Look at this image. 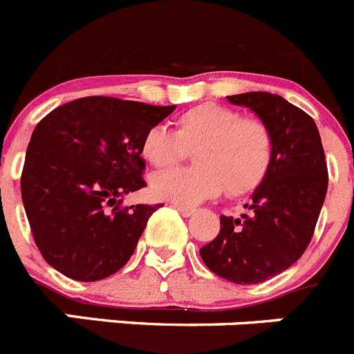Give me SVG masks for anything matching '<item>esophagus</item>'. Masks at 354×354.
Listing matches in <instances>:
<instances>
[{
	"label": "esophagus",
	"mask_w": 354,
	"mask_h": 354,
	"mask_svg": "<svg viewBox=\"0 0 354 354\" xmlns=\"http://www.w3.org/2000/svg\"><path fill=\"white\" fill-rule=\"evenodd\" d=\"M174 207L180 211L181 216H192V214L196 213V209H192V207H185V206H180V204H174Z\"/></svg>",
	"instance_id": "esophagus-1"
}]
</instances>
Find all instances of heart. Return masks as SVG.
Instances as JSON below:
<instances>
[{"instance_id":"1","label":"heart","mask_w":354,"mask_h":354,"mask_svg":"<svg viewBox=\"0 0 354 354\" xmlns=\"http://www.w3.org/2000/svg\"><path fill=\"white\" fill-rule=\"evenodd\" d=\"M190 169H171L151 181L158 199L194 206L218 196L223 188L232 197L253 192L272 164L274 138L257 117L216 102H203L174 118V131L155 125L141 141V157L157 169L171 167L194 150Z\"/></svg>"}]
</instances>
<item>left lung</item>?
<instances>
[{
    "instance_id": "8db88e82",
    "label": "left lung",
    "mask_w": 354,
    "mask_h": 354,
    "mask_svg": "<svg viewBox=\"0 0 354 354\" xmlns=\"http://www.w3.org/2000/svg\"><path fill=\"white\" fill-rule=\"evenodd\" d=\"M255 111L274 138L272 164L241 218L220 216V232L199 250L216 276L257 285L283 272L306 252L328 188L325 151L315 120L270 92L229 95Z\"/></svg>"
}]
</instances>
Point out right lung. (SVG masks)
Instances as JSON below:
<instances>
[{"mask_svg":"<svg viewBox=\"0 0 354 354\" xmlns=\"http://www.w3.org/2000/svg\"><path fill=\"white\" fill-rule=\"evenodd\" d=\"M173 110L88 95L38 122L21 192L36 246L54 269L99 281L129 262L160 206H124L122 197L147 187L141 141Z\"/></svg>","mask_w":354,"mask_h":354,"instance_id":"add662e5","label":"right lung"}]
</instances>
